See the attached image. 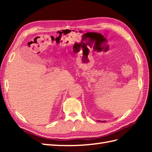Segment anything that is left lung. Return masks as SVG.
<instances>
[{
    "mask_svg": "<svg viewBox=\"0 0 152 152\" xmlns=\"http://www.w3.org/2000/svg\"><path fill=\"white\" fill-rule=\"evenodd\" d=\"M99 121H101V122H102V121H103V122H104L105 121H99Z\"/></svg>",
    "mask_w": 152,
    "mask_h": 152,
    "instance_id": "left-lung-1",
    "label": "left lung"
}]
</instances>
